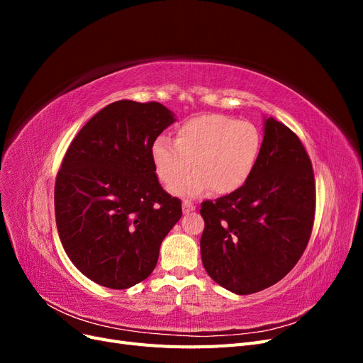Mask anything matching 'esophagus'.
I'll return each instance as SVG.
<instances>
[{"instance_id":"obj_1","label":"esophagus","mask_w":363,"mask_h":363,"mask_svg":"<svg viewBox=\"0 0 363 363\" xmlns=\"http://www.w3.org/2000/svg\"><path fill=\"white\" fill-rule=\"evenodd\" d=\"M194 211H195V206H194L191 201L184 200V201H183V213H191V212H194Z\"/></svg>"}]
</instances>
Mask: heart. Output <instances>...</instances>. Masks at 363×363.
<instances>
[{
	"instance_id": "b5f03b06",
	"label": "heart",
	"mask_w": 363,
	"mask_h": 363,
	"mask_svg": "<svg viewBox=\"0 0 363 363\" xmlns=\"http://www.w3.org/2000/svg\"><path fill=\"white\" fill-rule=\"evenodd\" d=\"M262 150L260 130L250 121L227 115H201L186 121L175 142L157 138L151 145V162L157 179L172 186L191 167L196 171L174 186L172 192L199 196L212 188L215 194L236 192L255 172Z\"/></svg>"
}]
</instances>
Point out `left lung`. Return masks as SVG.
Here are the masks:
<instances>
[{
    "label": "left lung",
    "instance_id": "left-lung-1",
    "mask_svg": "<svg viewBox=\"0 0 363 363\" xmlns=\"http://www.w3.org/2000/svg\"><path fill=\"white\" fill-rule=\"evenodd\" d=\"M260 157L250 180L215 201H203V265L238 295L280 281L296 265L312 233V162L291 128L265 118Z\"/></svg>",
    "mask_w": 363,
    "mask_h": 363
}]
</instances>
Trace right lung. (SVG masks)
I'll list each match as a JSON object with an SVG mask.
<instances>
[{
	"label": "right lung",
	"instance_id": "right-lung-1",
	"mask_svg": "<svg viewBox=\"0 0 363 363\" xmlns=\"http://www.w3.org/2000/svg\"><path fill=\"white\" fill-rule=\"evenodd\" d=\"M174 121L156 101H115L87 121L63 157L57 232L77 269L101 286L145 280L182 218V201L163 191L151 162V145Z\"/></svg>",
	"mask_w": 363,
	"mask_h": 363
}]
</instances>
